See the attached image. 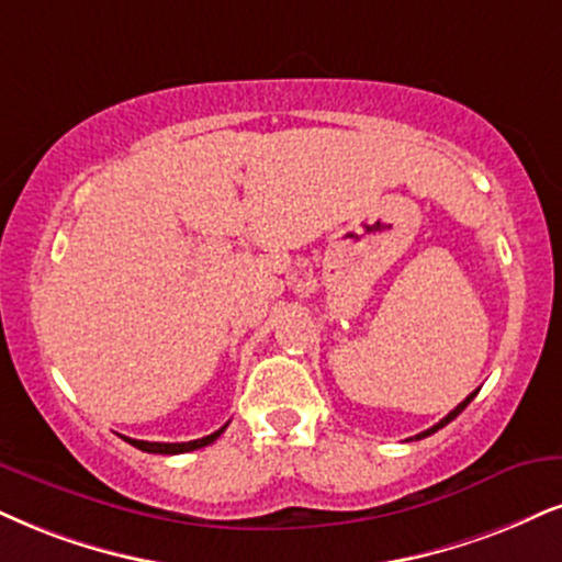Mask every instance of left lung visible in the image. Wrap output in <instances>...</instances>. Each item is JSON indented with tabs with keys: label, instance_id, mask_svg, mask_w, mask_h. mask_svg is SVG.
<instances>
[{
	"label": "left lung",
	"instance_id": "1",
	"mask_svg": "<svg viewBox=\"0 0 562 562\" xmlns=\"http://www.w3.org/2000/svg\"><path fill=\"white\" fill-rule=\"evenodd\" d=\"M474 396H476V391H474V393H469V396H467V398H463V401H461V404H459V406H456V408H453V412H450V414H448V417H442V419L438 422V425H432V427H429V429H425V432L414 435V438H412V440H422V438H427V435L438 432V429H440V427H446V425H448V422H453L456 417H459V414L463 412V408H467L469 404H472V401H474Z\"/></svg>",
	"mask_w": 562,
	"mask_h": 562
}]
</instances>
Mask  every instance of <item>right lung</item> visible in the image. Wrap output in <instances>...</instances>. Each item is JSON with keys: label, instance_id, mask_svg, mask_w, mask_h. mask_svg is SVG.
Segmentation results:
<instances>
[{"label": "right lung", "instance_id": "add662e5", "mask_svg": "<svg viewBox=\"0 0 562 562\" xmlns=\"http://www.w3.org/2000/svg\"><path fill=\"white\" fill-rule=\"evenodd\" d=\"M228 425H224L216 432L205 435V438L200 440H190V442H148V440H133V438H124L130 442V446H135L137 450H145V453H161V456H177V453H187V450H198V448H205L211 446L213 440H218V435L224 432Z\"/></svg>", "mask_w": 562, "mask_h": 562}]
</instances>
